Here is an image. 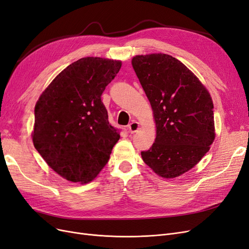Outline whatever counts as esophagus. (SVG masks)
<instances>
[{
	"label": "esophagus",
	"mask_w": 249,
	"mask_h": 249,
	"mask_svg": "<svg viewBox=\"0 0 249 249\" xmlns=\"http://www.w3.org/2000/svg\"><path fill=\"white\" fill-rule=\"evenodd\" d=\"M139 124L137 123V122H132L130 124L127 125V128H128V131H130V133L131 134H134V133H136L137 131L139 130Z\"/></svg>",
	"instance_id": "1"
}]
</instances>
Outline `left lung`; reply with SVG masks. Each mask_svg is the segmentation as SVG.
<instances>
[{
    "label": "left lung",
    "mask_w": 249,
    "mask_h": 249,
    "mask_svg": "<svg viewBox=\"0 0 249 249\" xmlns=\"http://www.w3.org/2000/svg\"><path fill=\"white\" fill-rule=\"evenodd\" d=\"M132 65L157 124L156 140L141 151L142 159L158 175L177 177L198 164L215 138L212 99L196 75L169 54L136 55Z\"/></svg>",
    "instance_id": "1"
}]
</instances>
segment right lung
Wrapping results in <instances>:
<instances>
[{"instance_id":"right-lung-1","label":"right lung","mask_w":249,"mask_h":249,"mask_svg":"<svg viewBox=\"0 0 249 249\" xmlns=\"http://www.w3.org/2000/svg\"><path fill=\"white\" fill-rule=\"evenodd\" d=\"M122 62L83 57L59 73L35 107L34 146L47 165L72 182L91 181L119 140L101 100Z\"/></svg>"}]
</instances>
